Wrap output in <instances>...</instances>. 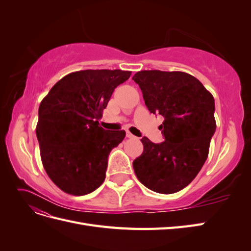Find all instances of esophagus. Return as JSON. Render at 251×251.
Masks as SVG:
<instances>
[{"label":"esophagus","mask_w":251,"mask_h":251,"mask_svg":"<svg viewBox=\"0 0 251 251\" xmlns=\"http://www.w3.org/2000/svg\"><path fill=\"white\" fill-rule=\"evenodd\" d=\"M126 137L127 138H136L135 136L132 133H130V132H126Z\"/></svg>","instance_id":"34e87169"}]
</instances>
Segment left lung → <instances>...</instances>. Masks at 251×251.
Wrapping results in <instances>:
<instances>
[{"label": "left lung", "mask_w": 251, "mask_h": 251, "mask_svg": "<svg viewBox=\"0 0 251 251\" xmlns=\"http://www.w3.org/2000/svg\"><path fill=\"white\" fill-rule=\"evenodd\" d=\"M133 80L149 111L164 117V141L141 139L143 151L133 162L135 174L151 191L177 193L196 178L207 159L217 126L214 96L185 72L143 70Z\"/></svg>", "instance_id": "1"}]
</instances>
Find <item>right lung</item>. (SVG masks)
<instances>
[{
  "label": "right lung",
  "instance_id": "1",
  "mask_svg": "<svg viewBox=\"0 0 251 251\" xmlns=\"http://www.w3.org/2000/svg\"><path fill=\"white\" fill-rule=\"evenodd\" d=\"M131 71L82 70L58 80L39 108L36 137L49 178L63 192L83 196L105 178L110 151L126 132L100 126L114 89Z\"/></svg>",
  "mask_w": 251,
  "mask_h": 251
}]
</instances>
